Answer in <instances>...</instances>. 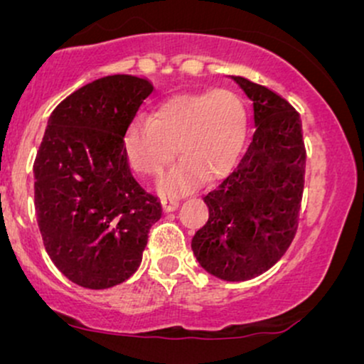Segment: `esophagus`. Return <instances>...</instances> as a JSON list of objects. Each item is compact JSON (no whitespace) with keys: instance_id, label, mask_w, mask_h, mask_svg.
Masks as SVG:
<instances>
[{"instance_id":"esophagus-1","label":"esophagus","mask_w":364,"mask_h":364,"mask_svg":"<svg viewBox=\"0 0 364 364\" xmlns=\"http://www.w3.org/2000/svg\"><path fill=\"white\" fill-rule=\"evenodd\" d=\"M179 207V200L178 198H162V208L166 212H173Z\"/></svg>"}]
</instances>
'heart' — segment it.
<instances>
[{
    "label": "heart",
    "mask_w": 364,
    "mask_h": 364,
    "mask_svg": "<svg viewBox=\"0 0 364 364\" xmlns=\"http://www.w3.org/2000/svg\"><path fill=\"white\" fill-rule=\"evenodd\" d=\"M246 140V111L232 90L181 94L162 102L152 119L136 118L124 133L132 168L157 178L176 157L181 162L161 181L162 195L193 190L203 178H223L236 166Z\"/></svg>",
    "instance_id": "1"
}]
</instances>
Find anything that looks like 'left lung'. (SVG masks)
I'll list each match as a JSON object with an SVG mask.
<instances>
[{"mask_svg": "<svg viewBox=\"0 0 364 364\" xmlns=\"http://www.w3.org/2000/svg\"><path fill=\"white\" fill-rule=\"evenodd\" d=\"M253 101V140L236 169L203 196L208 220L191 248L224 281H248L275 265L298 229L306 149L301 121L286 99L232 77Z\"/></svg>", "mask_w": 364, "mask_h": 364, "instance_id": "obj_1", "label": "left lung"}]
</instances>
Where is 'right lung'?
Segmentation results:
<instances>
[{
  "label": "right lung",
  "mask_w": 364,
  "mask_h": 364,
  "mask_svg": "<svg viewBox=\"0 0 364 364\" xmlns=\"http://www.w3.org/2000/svg\"><path fill=\"white\" fill-rule=\"evenodd\" d=\"M152 83L109 75L61 101L34 162V200L44 248L70 281L106 289L140 267L161 202L129 171L124 133Z\"/></svg>",
  "instance_id": "right-lung-1"
}]
</instances>
